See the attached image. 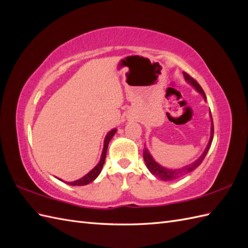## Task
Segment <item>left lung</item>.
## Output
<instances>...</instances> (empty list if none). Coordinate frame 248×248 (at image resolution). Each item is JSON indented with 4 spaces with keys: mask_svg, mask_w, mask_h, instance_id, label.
<instances>
[{
    "mask_svg": "<svg viewBox=\"0 0 248 248\" xmlns=\"http://www.w3.org/2000/svg\"><path fill=\"white\" fill-rule=\"evenodd\" d=\"M183 76L184 78H186V81L189 84V85H192L195 89H196L197 93H199L203 97L204 100H207L205 98V93L203 92V89L202 88V86L199 85V84L194 80L192 77H189L187 73L183 72ZM210 118H211V131H210V140H209V143L205 147L204 151L202 154L197 160H195L191 164H187L186 166H182V167H178V168H167L162 166L159 163L155 162L154 156L150 155V152L148 150V148H144L143 151V155H144V161H145V164L148 168L149 171L152 173V175L155 176L156 178L161 179L163 181H172V180H177V179L181 178L183 176L187 175L191 171H193L194 170H196V168L202 164V162L203 161V159L207 155L208 151L210 149V147H211L212 144V140H213V134H214V129H213V120H212V115L211 112H210Z\"/></svg>",
    "mask_w": 248,
    "mask_h": 248,
    "instance_id": "1",
    "label": "left lung"
}]
</instances>
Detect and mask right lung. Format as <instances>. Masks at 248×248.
<instances>
[{"instance_id": "1", "label": "right lung", "mask_w": 248, "mask_h": 248, "mask_svg": "<svg viewBox=\"0 0 248 248\" xmlns=\"http://www.w3.org/2000/svg\"><path fill=\"white\" fill-rule=\"evenodd\" d=\"M116 131H117L116 129L110 130L109 132L107 134V136H105L103 150H102V154H101V159H100L98 164L94 166L88 173H86L85 176L82 177L81 179H78V180H76V181H72V182H67V184H69V186H86V184L93 182L94 179H96L100 175V172H101L103 164L105 162V157H107V151H108V143H109V140H112L113 136L115 135Z\"/></svg>"}]
</instances>
